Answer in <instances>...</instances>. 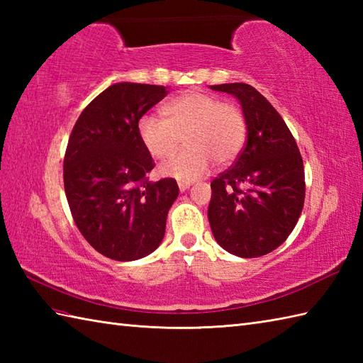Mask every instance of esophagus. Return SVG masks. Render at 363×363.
Here are the masks:
<instances>
[{
  "label": "esophagus",
  "mask_w": 363,
  "mask_h": 363,
  "mask_svg": "<svg viewBox=\"0 0 363 363\" xmlns=\"http://www.w3.org/2000/svg\"><path fill=\"white\" fill-rule=\"evenodd\" d=\"M177 186H179V190L184 194V191L190 189V182H179V184H177Z\"/></svg>",
  "instance_id": "obj_1"
}]
</instances>
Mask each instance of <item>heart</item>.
Masks as SVG:
<instances>
[{"instance_id": "1", "label": "heart", "mask_w": 363, "mask_h": 363, "mask_svg": "<svg viewBox=\"0 0 363 363\" xmlns=\"http://www.w3.org/2000/svg\"><path fill=\"white\" fill-rule=\"evenodd\" d=\"M165 117L148 113L138 120V137L152 157L167 160L186 138L187 148L160 168V173L181 182H191L209 172L213 160L228 164L245 143L242 112L212 95L187 90L164 106Z\"/></svg>"}]
</instances>
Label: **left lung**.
<instances>
[{
    "label": "left lung",
    "mask_w": 363,
    "mask_h": 363,
    "mask_svg": "<svg viewBox=\"0 0 363 363\" xmlns=\"http://www.w3.org/2000/svg\"><path fill=\"white\" fill-rule=\"evenodd\" d=\"M211 89L238 99L248 134L235 164L211 182L212 234L237 257L265 256L287 240L303 212V157L281 115L250 84Z\"/></svg>",
    "instance_id": "left-lung-1"
}]
</instances>
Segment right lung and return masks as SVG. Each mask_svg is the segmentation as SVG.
Instances as JSON below:
<instances>
[{"instance_id":"obj_1","label":"right lung","mask_w":363,"mask_h":363,"mask_svg":"<svg viewBox=\"0 0 363 363\" xmlns=\"http://www.w3.org/2000/svg\"><path fill=\"white\" fill-rule=\"evenodd\" d=\"M168 87L118 82L79 115L64 159V186L73 220L103 256L129 262L148 256L165 235L179 187L172 177L152 182L151 154L138 120Z\"/></svg>"}]
</instances>
